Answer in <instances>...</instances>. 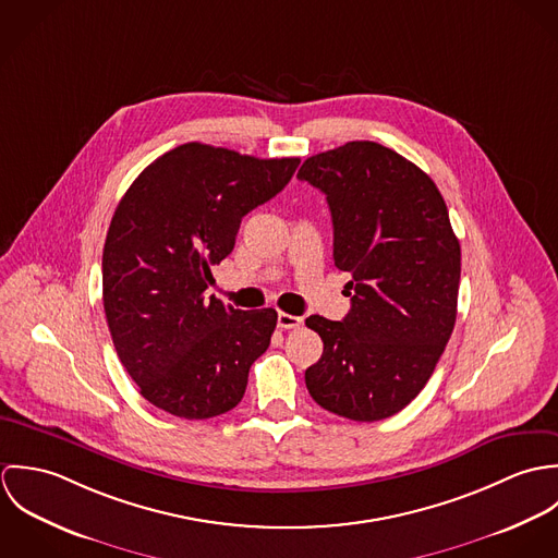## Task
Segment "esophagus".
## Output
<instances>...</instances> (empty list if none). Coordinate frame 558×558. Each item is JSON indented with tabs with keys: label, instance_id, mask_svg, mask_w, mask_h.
Wrapping results in <instances>:
<instances>
[{
	"label": "esophagus",
	"instance_id": "34e87169",
	"mask_svg": "<svg viewBox=\"0 0 558 558\" xmlns=\"http://www.w3.org/2000/svg\"><path fill=\"white\" fill-rule=\"evenodd\" d=\"M301 324H303V318L290 316V314H286V312H279V316H277V326H279V328H299Z\"/></svg>",
	"mask_w": 558,
	"mask_h": 558
}]
</instances>
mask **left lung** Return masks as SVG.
Here are the masks:
<instances>
[{
  "mask_svg": "<svg viewBox=\"0 0 558 558\" xmlns=\"http://www.w3.org/2000/svg\"><path fill=\"white\" fill-rule=\"evenodd\" d=\"M326 195L332 257L348 270L341 322L310 316L324 341L310 396L352 421L393 416L421 393L458 316L462 253L447 204L414 162L376 142H348L303 162Z\"/></svg>",
  "mask_w": 558,
  "mask_h": 558,
  "instance_id": "left-lung-1",
  "label": "left lung"
}]
</instances>
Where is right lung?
<instances>
[{"mask_svg": "<svg viewBox=\"0 0 558 558\" xmlns=\"http://www.w3.org/2000/svg\"><path fill=\"white\" fill-rule=\"evenodd\" d=\"M299 162L191 142L150 162L120 199L102 248V305L116 352L153 405L180 418L239 405L277 312L208 299L210 266Z\"/></svg>", "mask_w": 558, "mask_h": 558, "instance_id": "obj_1", "label": "right lung"}]
</instances>
